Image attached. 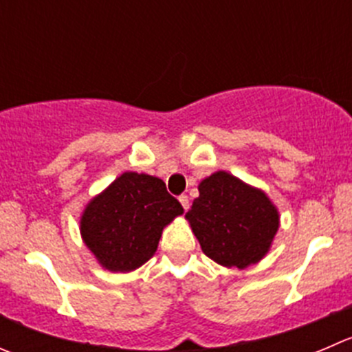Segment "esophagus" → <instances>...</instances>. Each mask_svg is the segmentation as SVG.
Listing matches in <instances>:
<instances>
[{
  "label": "esophagus",
  "instance_id": "obj_1",
  "mask_svg": "<svg viewBox=\"0 0 352 352\" xmlns=\"http://www.w3.org/2000/svg\"><path fill=\"white\" fill-rule=\"evenodd\" d=\"M179 201H180V204H182V208L184 210H189V206H190V203H189V197L186 196V194H184V196H180L179 197Z\"/></svg>",
  "mask_w": 352,
  "mask_h": 352
}]
</instances>
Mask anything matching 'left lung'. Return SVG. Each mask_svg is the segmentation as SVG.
Here are the masks:
<instances>
[{"mask_svg":"<svg viewBox=\"0 0 352 352\" xmlns=\"http://www.w3.org/2000/svg\"><path fill=\"white\" fill-rule=\"evenodd\" d=\"M199 196L186 213L208 258L227 268L261 261L280 227V214L265 190L218 170L197 186Z\"/></svg>","mask_w":352,"mask_h":352,"instance_id":"8db88e82","label":"left lung"}]
</instances>
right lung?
<instances>
[{"label": "right lung", "mask_w": 352, "mask_h": 352, "mask_svg": "<svg viewBox=\"0 0 352 352\" xmlns=\"http://www.w3.org/2000/svg\"><path fill=\"white\" fill-rule=\"evenodd\" d=\"M182 213L162 179L124 172L85 204L80 237L104 270L129 274L153 258L163 228Z\"/></svg>", "instance_id": "obj_1"}]
</instances>
